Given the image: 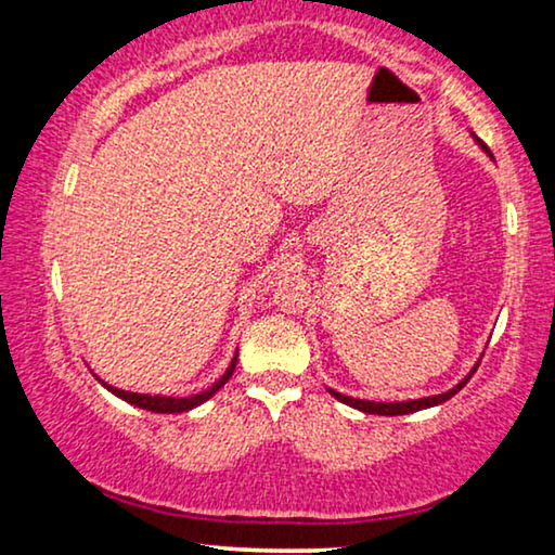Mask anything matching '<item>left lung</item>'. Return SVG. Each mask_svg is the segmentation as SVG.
Returning <instances> with one entry per match:
<instances>
[{
  "mask_svg": "<svg viewBox=\"0 0 555 555\" xmlns=\"http://www.w3.org/2000/svg\"><path fill=\"white\" fill-rule=\"evenodd\" d=\"M477 141V139H475ZM480 143V146L485 149V154H490V149L485 146L482 141H477ZM477 366H480V363H475L473 366V371H469V374L462 378V382L457 384V386H452L450 391H444V393H437V397H424V399H412V401H366V399H353V397H346V393H338V391H333V389H328L333 397H336L338 401H344V404H348V406H353V409H359V412H366V414H382V416H397V414H412V412H422V409H429V406H437V404H442V401H447V399H452L454 393H457L462 386H465L469 378H473V374L477 371Z\"/></svg>",
  "mask_w": 555,
  "mask_h": 555,
  "instance_id": "1",
  "label": "left lung"
}]
</instances>
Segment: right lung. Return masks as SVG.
I'll use <instances>...</instances> for the list:
<instances>
[{"instance_id":"add662e5","label":"right lung","mask_w":555,"mask_h":555,"mask_svg":"<svg viewBox=\"0 0 555 555\" xmlns=\"http://www.w3.org/2000/svg\"><path fill=\"white\" fill-rule=\"evenodd\" d=\"M234 366H237V353H234V359H232L230 366H227L222 378L211 384L207 391H199V393H194V397H181V399H179V397H158V393H156V397H151V393L124 391V389H116V386H108L105 382H101V378H98V382H101L108 391L116 393L118 399H124V401H128V404H133V406L146 409V412H156V414H181V412H189V409L199 406V404H204V401H207V399L215 397V393H217L219 389H222V386H224L227 382H230V376L234 374Z\"/></svg>"}]
</instances>
